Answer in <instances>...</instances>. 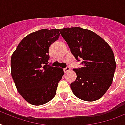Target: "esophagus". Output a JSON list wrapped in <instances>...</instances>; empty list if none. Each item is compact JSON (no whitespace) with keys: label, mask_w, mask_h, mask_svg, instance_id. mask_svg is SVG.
I'll return each mask as SVG.
<instances>
[{"label":"esophagus","mask_w":125,"mask_h":125,"mask_svg":"<svg viewBox=\"0 0 125 125\" xmlns=\"http://www.w3.org/2000/svg\"><path fill=\"white\" fill-rule=\"evenodd\" d=\"M63 70H64V72L65 73H66L67 72H68L70 70V67L67 66V67H66L65 68H64Z\"/></svg>","instance_id":"34e87169"}]
</instances>
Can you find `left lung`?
I'll use <instances>...</instances> for the list:
<instances>
[{"instance_id": "obj_1", "label": "left lung", "mask_w": 125, "mask_h": 125, "mask_svg": "<svg viewBox=\"0 0 125 125\" xmlns=\"http://www.w3.org/2000/svg\"><path fill=\"white\" fill-rule=\"evenodd\" d=\"M81 68L73 69L76 80L70 87L77 97L93 102L102 97L112 84L116 64L108 44L96 33L80 27L59 29Z\"/></svg>"}]
</instances>
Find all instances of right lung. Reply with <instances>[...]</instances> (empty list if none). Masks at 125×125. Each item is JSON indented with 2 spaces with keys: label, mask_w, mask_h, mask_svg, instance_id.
<instances>
[{
  "label": "right lung",
  "mask_w": 125,
  "mask_h": 125,
  "mask_svg": "<svg viewBox=\"0 0 125 125\" xmlns=\"http://www.w3.org/2000/svg\"><path fill=\"white\" fill-rule=\"evenodd\" d=\"M59 29H42L21 40L11 59V73L17 90L29 104L41 105L55 95L63 70L48 64L49 47Z\"/></svg>",
  "instance_id": "right-lung-1"
}]
</instances>
